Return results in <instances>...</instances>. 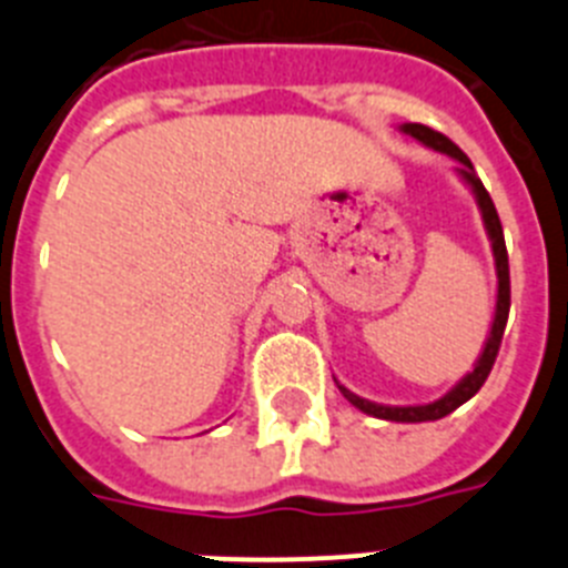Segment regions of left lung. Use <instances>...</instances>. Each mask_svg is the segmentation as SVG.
I'll list each match as a JSON object with an SVG mask.
<instances>
[{"instance_id": "8db88e82", "label": "left lung", "mask_w": 568, "mask_h": 568, "mask_svg": "<svg viewBox=\"0 0 568 568\" xmlns=\"http://www.w3.org/2000/svg\"><path fill=\"white\" fill-rule=\"evenodd\" d=\"M400 133L413 135L415 142H420L424 148L435 150V153H444L449 159L458 162L455 168V175H458L460 182L469 187V193L475 195V204L480 210V222H484L486 230V239L491 244V255H495V275H498V293H495V315H491V324H489V335L484 341V349H480L478 361L471 364V373H466L458 384L449 389L446 395H440L438 400H429V404H409V406H393V404H375L369 398H361L355 395L353 389H346L338 378H335V386L341 389L349 404L355 409H361L364 415H373V418L381 420H395V424H424V420H438L444 415L455 413L460 404L471 398V395L478 393L484 381L489 378L491 373V364L498 358V349H500V338H504V329H506V318H509V255H506V244H504V227H500V219H498V210L491 204L489 193L486 187L480 184L478 173L471 168V162L466 159L464 150L458 144H453L446 139L444 133L438 130L426 128V124H415V122H406L400 124Z\"/></svg>"}]
</instances>
